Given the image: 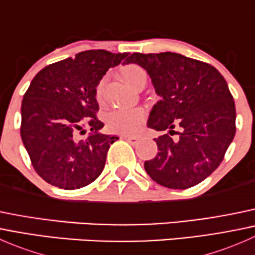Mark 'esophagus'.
I'll list each match as a JSON object with an SVG mask.
<instances>
[{
	"instance_id": "1",
	"label": "esophagus",
	"mask_w": 255,
	"mask_h": 255,
	"mask_svg": "<svg viewBox=\"0 0 255 255\" xmlns=\"http://www.w3.org/2000/svg\"><path fill=\"white\" fill-rule=\"evenodd\" d=\"M121 138L125 140H127V142H129L130 144H135L138 142V138L137 137H132V135H121Z\"/></svg>"
}]
</instances>
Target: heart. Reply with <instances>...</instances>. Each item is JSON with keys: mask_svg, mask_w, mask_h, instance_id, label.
Returning a JSON list of instances; mask_svg holds the SVG:
<instances>
[{"mask_svg": "<svg viewBox=\"0 0 255 255\" xmlns=\"http://www.w3.org/2000/svg\"><path fill=\"white\" fill-rule=\"evenodd\" d=\"M122 79L134 89L142 80H146L145 71L140 66L135 64H129L121 68L120 70ZM105 79L99 82L96 87L97 99L101 100L104 95ZM144 120H145V111L143 109H116L107 113L106 123L110 130L115 133H122V134H133L138 132L142 127Z\"/></svg>", "mask_w": 255, "mask_h": 255, "instance_id": "1", "label": "heart"}]
</instances>
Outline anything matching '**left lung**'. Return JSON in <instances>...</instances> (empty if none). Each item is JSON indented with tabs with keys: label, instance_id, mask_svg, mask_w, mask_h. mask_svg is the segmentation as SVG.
Masks as SVG:
<instances>
[{
	"label": "left lung",
	"instance_id": "obj_1",
	"mask_svg": "<svg viewBox=\"0 0 255 255\" xmlns=\"http://www.w3.org/2000/svg\"><path fill=\"white\" fill-rule=\"evenodd\" d=\"M129 63L146 70L160 97L146 126L166 132L154 139L159 153L144 163L145 171L169 189L195 186L218 168L235 138L236 107L227 82L210 64L171 51L133 53L125 61Z\"/></svg>",
	"mask_w": 255,
	"mask_h": 255
}]
</instances>
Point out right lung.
<instances>
[{
	"instance_id": "add662e5",
	"label": "right lung",
	"mask_w": 255,
	"mask_h": 255,
	"mask_svg": "<svg viewBox=\"0 0 255 255\" xmlns=\"http://www.w3.org/2000/svg\"><path fill=\"white\" fill-rule=\"evenodd\" d=\"M127 53L86 50L45 66L30 82L22 101L20 137L38 175L49 184L74 190L102 173L110 145L118 139L100 132L96 87ZM92 133L84 140L80 134Z\"/></svg>"
}]
</instances>
